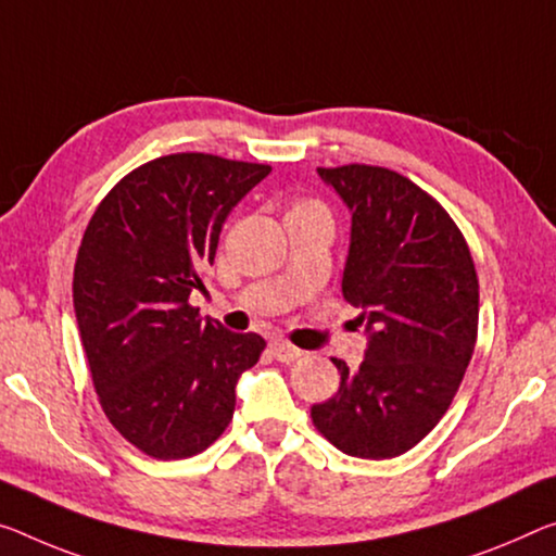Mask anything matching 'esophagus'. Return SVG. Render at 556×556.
I'll list each match as a JSON object with an SVG mask.
<instances>
[{
    "label": "esophagus",
    "mask_w": 556,
    "mask_h": 556,
    "mask_svg": "<svg viewBox=\"0 0 556 556\" xmlns=\"http://www.w3.org/2000/svg\"><path fill=\"white\" fill-rule=\"evenodd\" d=\"M270 350H273V355H276V361H280V363H293L303 355V350H298L295 345L286 343V340H273Z\"/></svg>",
    "instance_id": "1"
}]
</instances>
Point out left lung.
<instances>
[{
  "label": "left lung",
  "mask_w": 556,
  "mask_h": 556,
  "mask_svg": "<svg viewBox=\"0 0 556 556\" xmlns=\"http://www.w3.org/2000/svg\"><path fill=\"white\" fill-rule=\"evenodd\" d=\"M350 211L343 295L361 307V367L311 417L340 452L390 459L413 450L455 397L480 315L475 261L447 211L390 168H318Z\"/></svg>",
  "instance_id": "obj_1"
}]
</instances>
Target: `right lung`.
<instances>
[{"mask_svg":"<svg viewBox=\"0 0 556 556\" xmlns=\"http://www.w3.org/2000/svg\"><path fill=\"white\" fill-rule=\"evenodd\" d=\"M266 164L170 153L124 176L93 211L74 266V313L109 422L147 455L184 459L220 438L236 382L266 348L189 303L224 220Z\"/></svg>","mask_w":556,"mask_h":556,"instance_id":"obj_1","label":"right lung"}]
</instances>
